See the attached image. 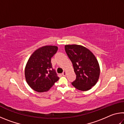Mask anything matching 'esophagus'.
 Returning <instances> with one entry per match:
<instances>
[{
    "label": "esophagus",
    "mask_w": 124,
    "mask_h": 124,
    "mask_svg": "<svg viewBox=\"0 0 124 124\" xmlns=\"http://www.w3.org/2000/svg\"><path fill=\"white\" fill-rule=\"evenodd\" d=\"M62 75H63V76H66V71L64 70L63 72L62 73Z\"/></svg>",
    "instance_id": "1"
}]
</instances>
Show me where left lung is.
<instances>
[{
  "label": "left lung",
  "mask_w": 124,
  "mask_h": 124,
  "mask_svg": "<svg viewBox=\"0 0 124 124\" xmlns=\"http://www.w3.org/2000/svg\"><path fill=\"white\" fill-rule=\"evenodd\" d=\"M64 48L77 75L72 85L81 91L91 89L97 83L100 74V66L95 55L81 45H67Z\"/></svg>",
  "instance_id": "8db88e82"
}]
</instances>
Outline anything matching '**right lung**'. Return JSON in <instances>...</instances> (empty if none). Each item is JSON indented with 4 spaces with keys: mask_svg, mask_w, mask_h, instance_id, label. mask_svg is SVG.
Segmentation results:
<instances>
[{
    "mask_svg": "<svg viewBox=\"0 0 124 124\" xmlns=\"http://www.w3.org/2000/svg\"><path fill=\"white\" fill-rule=\"evenodd\" d=\"M57 50L56 46H44L35 50L29 57L25 68V78L34 91H47L59 79L51 62Z\"/></svg>",
    "mask_w": 124,
    "mask_h": 124,
    "instance_id": "add662e5",
    "label": "right lung"
}]
</instances>
